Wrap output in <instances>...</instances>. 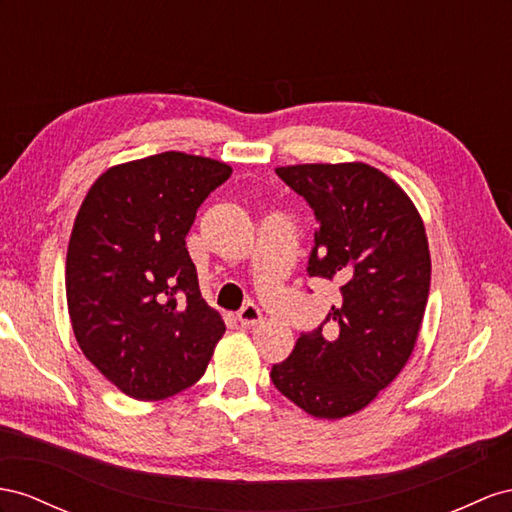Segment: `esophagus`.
Wrapping results in <instances>:
<instances>
[{
	"label": "esophagus",
	"mask_w": 512,
	"mask_h": 512,
	"mask_svg": "<svg viewBox=\"0 0 512 512\" xmlns=\"http://www.w3.org/2000/svg\"><path fill=\"white\" fill-rule=\"evenodd\" d=\"M261 318H264V316H261V309L257 305H253V303L244 305L240 309V313H238V320H240V324L244 326V329H253V326H257L261 322Z\"/></svg>",
	"instance_id": "1"
}]
</instances>
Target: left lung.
Returning <instances> with one entry per match:
<instances>
[{
    "mask_svg": "<svg viewBox=\"0 0 512 512\" xmlns=\"http://www.w3.org/2000/svg\"><path fill=\"white\" fill-rule=\"evenodd\" d=\"M277 175L318 220L309 277L335 281L342 300L270 378L305 413L342 419L389 387L415 348L430 292L426 229L406 192L370 164H296ZM326 321L338 324L331 340Z\"/></svg>",
    "mask_w": 512,
    "mask_h": 512,
    "instance_id": "left-lung-1",
    "label": "left lung"
}]
</instances>
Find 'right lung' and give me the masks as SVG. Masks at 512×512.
I'll use <instances>...</instances> for the list:
<instances>
[{
  "label": "right lung",
  "mask_w": 512,
  "mask_h": 512,
  "mask_svg": "<svg viewBox=\"0 0 512 512\" xmlns=\"http://www.w3.org/2000/svg\"><path fill=\"white\" fill-rule=\"evenodd\" d=\"M231 166L166 151L108 168L77 212L67 305L86 359L129 398L164 400L205 374L220 313L186 248L196 209Z\"/></svg>",
  "instance_id": "obj_1"
}]
</instances>
